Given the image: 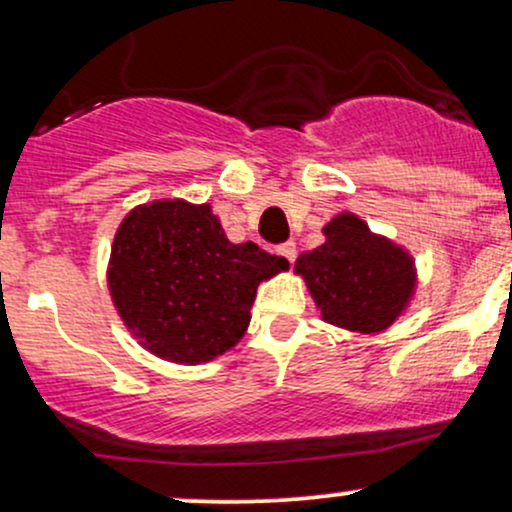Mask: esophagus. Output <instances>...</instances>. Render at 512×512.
<instances>
[{
    "instance_id": "obj_1",
    "label": "esophagus",
    "mask_w": 512,
    "mask_h": 512,
    "mask_svg": "<svg viewBox=\"0 0 512 512\" xmlns=\"http://www.w3.org/2000/svg\"><path fill=\"white\" fill-rule=\"evenodd\" d=\"M276 250H279V255H284L291 264L296 260V243H293V240H286V243H281Z\"/></svg>"
}]
</instances>
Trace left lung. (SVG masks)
Listing matches in <instances>:
<instances>
[{
  "mask_svg": "<svg viewBox=\"0 0 512 512\" xmlns=\"http://www.w3.org/2000/svg\"><path fill=\"white\" fill-rule=\"evenodd\" d=\"M327 240L298 257L322 317L354 332H380L395 322L414 291V262L390 240L373 236L354 214L325 226Z\"/></svg>",
  "mask_w": 512,
  "mask_h": 512,
  "instance_id": "8db88e82",
  "label": "left lung"
}]
</instances>
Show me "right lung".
Instances as JSON below:
<instances>
[{
  "mask_svg": "<svg viewBox=\"0 0 512 512\" xmlns=\"http://www.w3.org/2000/svg\"><path fill=\"white\" fill-rule=\"evenodd\" d=\"M286 267L255 243L233 245L209 204L170 199L122 221L108 284L117 313L154 354L199 363L236 346L257 284Z\"/></svg>",
  "mask_w": 512,
  "mask_h": 512,
  "instance_id": "1",
  "label": "right lung"
}]
</instances>
